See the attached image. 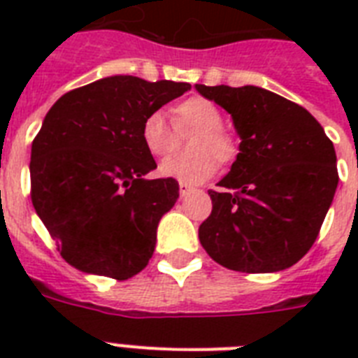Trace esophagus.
<instances>
[{
  "label": "esophagus",
  "instance_id": "obj_1",
  "mask_svg": "<svg viewBox=\"0 0 358 358\" xmlns=\"http://www.w3.org/2000/svg\"><path fill=\"white\" fill-rule=\"evenodd\" d=\"M195 191V187L189 184H180V196H187L189 193H193Z\"/></svg>",
  "mask_w": 358,
  "mask_h": 358
}]
</instances>
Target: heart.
<instances>
[{
	"label": "heart",
	"mask_w": 358,
	"mask_h": 358,
	"mask_svg": "<svg viewBox=\"0 0 358 358\" xmlns=\"http://www.w3.org/2000/svg\"><path fill=\"white\" fill-rule=\"evenodd\" d=\"M178 129H196L193 143L195 157H167L157 173L163 178L178 180L180 184H202L215 174L219 163H232L238 157V141L223 128L224 117L215 102L202 96H191L174 108ZM141 143L154 157L171 154L176 146V129L162 109L145 115L139 128Z\"/></svg>",
	"instance_id": "1"
}]
</instances>
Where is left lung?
<instances>
[{
  "instance_id": "1",
  "label": "left lung",
  "mask_w": 358,
  "mask_h": 358,
  "mask_svg": "<svg viewBox=\"0 0 358 358\" xmlns=\"http://www.w3.org/2000/svg\"><path fill=\"white\" fill-rule=\"evenodd\" d=\"M232 115L241 137L230 173L210 189L199 239L221 266L273 273L316 241L338 185L333 141L299 103L260 87L196 85Z\"/></svg>"
}]
</instances>
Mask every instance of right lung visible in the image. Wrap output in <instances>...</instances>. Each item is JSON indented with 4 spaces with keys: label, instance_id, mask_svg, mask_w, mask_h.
<instances>
[{
    "label": "right lung",
    "instance_id": "1",
    "mask_svg": "<svg viewBox=\"0 0 358 358\" xmlns=\"http://www.w3.org/2000/svg\"><path fill=\"white\" fill-rule=\"evenodd\" d=\"M187 89L111 76L66 92L48 111L31 146V202L70 266L117 280L146 267L180 187L145 178L156 162L139 128Z\"/></svg>",
    "mask_w": 358,
    "mask_h": 358
}]
</instances>
